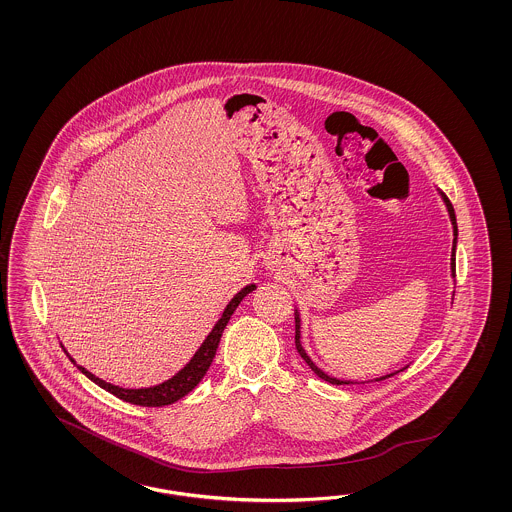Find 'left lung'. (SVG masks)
Masks as SVG:
<instances>
[{
	"instance_id": "8db88e82",
	"label": "left lung",
	"mask_w": 512,
	"mask_h": 512,
	"mask_svg": "<svg viewBox=\"0 0 512 512\" xmlns=\"http://www.w3.org/2000/svg\"><path fill=\"white\" fill-rule=\"evenodd\" d=\"M441 193V191H439ZM441 197H443V201L447 204V210H449L450 221H452V231H454V240H452V255H450V270H452V276H456V238H458V225H456V214H454V208H452V204H450L449 199H447V195L445 193H441ZM295 345L296 351H298V355L306 360V364L310 366L311 372H315V375H319L321 379H325L328 383H332V385H349L351 381H341V379H336V377H330V375H326L321 368H317L315 366V362L311 360L308 355H306V351H304V347H302V343H300V317H298V311H295ZM402 372V370H400ZM390 375H394V373H388V375H383V377H379V379H375V381H383V379H387Z\"/></svg>"
}]
</instances>
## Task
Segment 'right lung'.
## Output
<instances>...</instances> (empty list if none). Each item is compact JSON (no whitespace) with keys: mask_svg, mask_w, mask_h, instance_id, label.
Listing matches in <instances>:
<instances>
[{"mask_svg":"<svg viewBox=\"0 0 512 512\" xmlns=\"http://www.w3.org/2000/svg\"><path fill=\"white\" fill-rule=\"evenodd\" d=\"M253 289H255V285L251 283V285H246L240 293H236L233 300L227 304L223 315L219 317L216 326L212 328V332L206 336V340L202 341L201 347L197 349V353L193 355V358L187 362L186 366H184L180 372L176 373V375H172L171 379H167V381H163L161 385H155V387L122 388L116 387V385H110L107 381L95 377V375L88 372L86 368L78 366L77 362L69 357V353H67L65 349H63V351L67 353L69 360L77 366L80 372L84 373L88 379H92L95 385H99V387L105 388L110 394H114L116 398H120V400H124V402L133 403V405H142V407H163V405H171V403L178 402L180 398H184L186 394H189L193 388L201 383L204 373L208 372L212 360L216 357L217 345H219L221 334H223L225 326L229 323L231 315H233L234 310L238 308V304L242 302V298L249 295Z\"/></svg>","mask_w":512,"mask_h":512,"instance_id":"obj_1","label":"right lung"}]
</instances>
